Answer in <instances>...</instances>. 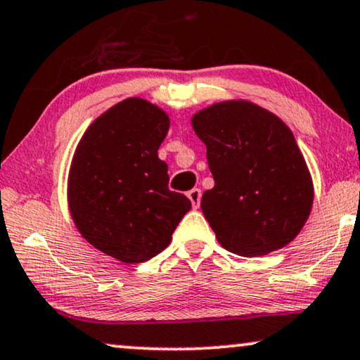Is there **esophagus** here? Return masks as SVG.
<instances>
[{
    "mask_svg": "<svg viewBox=\"0 0 360 360\" xmlns=\"http://www.w3.org/2000/svg\"><path fill=\"white\" fill-rule=\"evenodd\" d=\"M187 197H189L192 207H194V209H199V205H200V197H202L200 189H192V191H189V192H187Z\"/></svg>",
    "mask_w": 360,
    "mask_h": 360,
    "instance_id": "1",
    "label": "esophagus"
}]
</instances>
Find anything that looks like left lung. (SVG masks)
<instances>
[{
	"label": "left lung",
	"mask_w": 360,
	"mask_h": 360,
	"mask_svg": "<svg viewBox=\"0 0 360 360\" xmlns=\"http://www.w3.org/2000/svg\"><path fill=\"white\" fill-rule=\"evenodd\" d=\"M215 186L200 209L225 250L264 256L295 238L311 212V174L282 119L246 99L221 101L192 115Z\"/></svg>",
	"instance_id": "1"
}]
</instances>
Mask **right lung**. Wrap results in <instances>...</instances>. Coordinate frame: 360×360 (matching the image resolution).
<instances>
[{"mask_svg": "<svg viewBox=\"0 0 360 360\" xmlns=\"http://www.w3.org/2000/svg\"><path fill=\"white\" fill-rule=\"evenodd\" d=\"M169 115L141 98L101 114L81 136L68 173V209L81 236L125 262L148 261L171 243L191 200L169 191L158 148Z\"/></svg>", "mask_w": 360, "mask_h": 360, "instance_id": "right-lung-1", "label": "right lung"}]
</instances>
